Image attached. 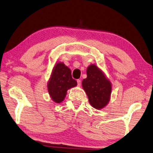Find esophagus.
<instances>
[{
    "instance_id": "1",
    "label": "esophagus",
    "mask_w": 153,
    "mask_h": 153,
    "mask_svg": "<svg viewBox=\"0 0 153 153\" xmlns=\"http://www.w3.org/2000/svg\"><path fill=\"white\" fill-rule=\"evenodd\" d=\"M77 86H80V85H81V80H80V79H77Z\"/></svg>"
}]
</instances>
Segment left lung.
I'll return each mask as SVG.
<instances>
[{"label": "left lung", "instance_id": "left-lung-1", "mask_svg": "<svg viewBox=\"0 0 153 153\" xmlns=\"http://www.w3.org/2000/svg\"><path fill=\"white\" fill-rule=\"evenodd\" d=\"M87 77L82 82V88L88 96L89 103L94 108L101 110L110 100L111 84L102 70L96 65H90L86 69Z\"/></svg>", "mask_w": 153, "mask_h": 153}]
</instances>
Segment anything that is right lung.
Wrapping results in <instances>:
<instances>
[{"label":"right lung","mask_w":153,"mask_h":153,"mask_svg":"<svg viewBox=\"0 0 153 153\" xmlns=\"http://www.w3.org/2000/svg\"><path fill=\"white\" fill-rule=\"evenodd\" d=\"M76 86L77 82L72 78L69 68L64 62H56L47 84L52 100L56 103H61L66 97L68 90Z\"/></svg>","instance_id":"add662e5"}]
</instances>
